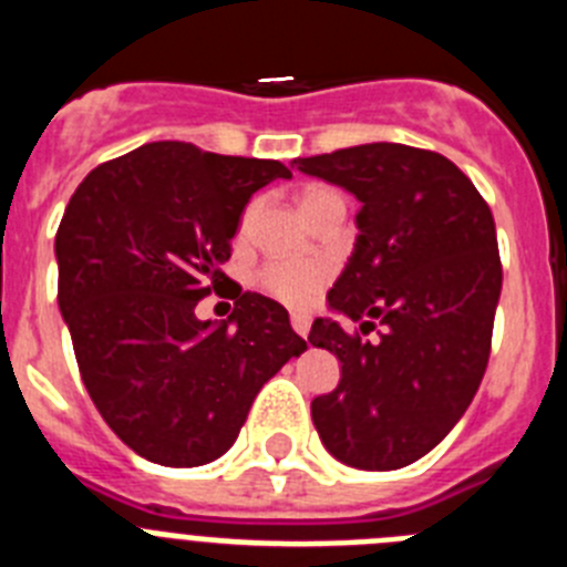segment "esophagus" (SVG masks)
Here are the masks:
<instances>
[{
  "instance_id": "obj_1",
  "label": "esophagus",
  "mask_w": 567,
  "mask_h": 567,
  "mask_svg": "<svg viewBox=\"0 0 567 567\" xmlns=\"http://www.w3.org/2000/svg\"><path fill=\"white\" fill-rule=\"evenodd\" d=\"M292 329L300 334V338H307V334H309V318H307V315L295 312L292 315Z\"/></svg>"
}]
</instances>
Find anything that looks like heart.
I'll list each match as a JSON object with an SVG mask.
<instances>
[{"mask_svg": "<svg viewBox=\"0 0 567 567\" xmlns=\"http://www.w3.org/2000/svg\"><path fill=\"white\" fill-rule=\"evenodd\" d=\"M338 193H332L329 187H307L300 193V209L307 213L315 204L334 198ZM329 269L323 260L312 258H280L267 264L260 269L258 284L264 292H269L272 298L284 300L287 307H307L312 303L315 295L320 292V287L327 284Z\"/></svg>", "mask_w": 567, "mask_h": 567, "instance_id": "b5f03b06", "label": "heart"}]
</instances>
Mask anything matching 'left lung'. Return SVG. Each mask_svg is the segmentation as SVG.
Segmentation results:
<instances>
[{"label": "left lung", "mask_w": 567, "mask_h": 567, "mask_svg": "<svg viewBox=\"0 0 567 567\" xmlns=\"http://www.w3.org/2000/svg\"><path fill=\"white\" fill-rule=\"evenodd\" d=\"M360 202L354 249L329 289L309 343L340 360L334 392L312 400L327 452L363 471L429 454L480 389L503 289L494 215L445 155L374 142L292 162ZM343 317L378 319L374 344L346 336Z\"/></svg>", "instance_id": "obj_1"}]
</instances>
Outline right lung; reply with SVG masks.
<instances>
[{
  "instance_id": "obj_1",
  "label": "right lung",
  "mask_w": 567,
  "mask_h": 567,
  "mask_svg": "<svg viewBox=\"0 0 567 567\" xmlns=\"http://www.w3.org/2000/svg\"><path fill=\"white\" fill-rule=\"evenodd\" d=\"M292 178L280 162L153 142L99 164L56 233L59 312L87 394L138 457L193 468L238 437L260 385L307 349L258 292L202 320L252 193Z\"/></svg>"
}]
</instances>
